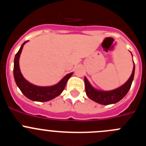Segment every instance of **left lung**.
I'll return each mask as SVG.
<instances>
[{"instance_id": "1", "label": "left lung", "mask_w": 146, "mask_h": 146, "mask_svg": "<svg viewBox=\"0 0 146 146\" xmlns=\"http://www.w3.org/2000/svg\"><path fill=\"white\" fill-rule=\"evenodd\" d=\"M135 65H134L133 71L131 73V77L127 80V82L119 87L118 88L115 89L113 91H101L96 90L91 86L89 83L88 80L86 77H85V85H86V92L87 96H88L93 101L96 102L101 104L108 105L110 104H115V103L119 102L121 99H123L126 94L129 91L131 88V83L134 79V74H135Z\"/></svg>"}]
</instances>
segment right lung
<instances>
[{
	"label": "right lung",
	"instance_id": "right-lung-1",
	"mask_svg": "<svg viewBox=\"0 0 146 146\" xmlns=\"http://www.w3.org/2000/svg\"><path fill=\"white\" fill-rule=\"evenodd\" d=\"M27 42L22 44L21 47L17 52L14 61V77L17 86L19 87L20 91L24 95L31 100L36 102H47L54 99L56 96H59L65 88L67 80L71 77L73 73H69L58 83L53 86L50 87H40V86H34L28 82L22 75L19 66V58L21 54L23 45Z\"/></svg>",
	"mask_w": 146,
	"mask_h": 146
}]
</instances>
